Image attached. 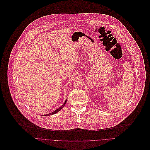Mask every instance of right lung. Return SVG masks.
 Segmentation results:
<instances>
[{
    "mask_svg": "<svg viewBox=\"0 0 150 150\" xmlns=\"http://www.w3.org/2000/svg\"><path fill=\"white\" fill-rule=\"evenodd\" d=\"M66 102H67V100H66V101H65V102L64 103V104L62 106H60L59 107L58 109H57V110H55V111H54V112H51V113H49V114H48V115H54V114H55V113H56L57 112H59V110H60L64 106V105H65V104L66 103Z\"/></svg>",
    "mask_w": 150,
    "mask_h": 150,
    "instance_id": "right-lung-1",
    "label": "right lung"
}]
</instances>
